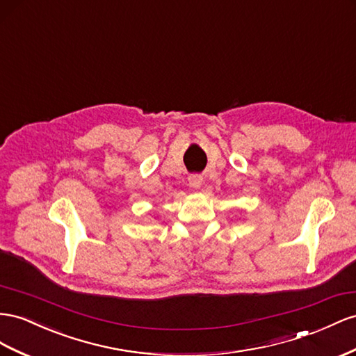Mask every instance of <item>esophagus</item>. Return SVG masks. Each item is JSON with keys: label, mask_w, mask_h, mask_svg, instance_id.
I'll list each match as a JSON object with an SVG mask.
<instances>
[{"label": "esophagus", "mask_w": 356, "mask_h": 356, "mask_svg": "<svg viewBox=\"0 0 356 356\" xmlns=\"http://www.w3.org/2000/svg\"><path fill=\"white\" fill-rule=\"evenodd\" d=\"M202 182H204V178H202V175L193 174V175H190V177H188V184H190V187H193V188H200Z\"/></svg>", "instance_id": "esophagus-1"}]
</instances>
